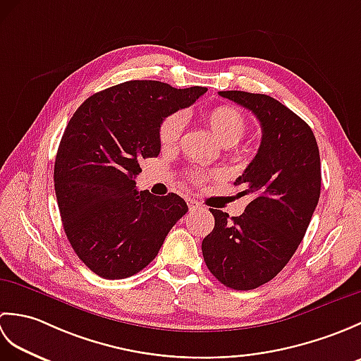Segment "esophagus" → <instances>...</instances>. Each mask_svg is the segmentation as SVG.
I'll use <instances>...</instances> for the list:
<instances>
[{
	"mask_svg": "<svg viewBox=\"0 0 361 361\" xmlns=\"http://www.w3.org/2000/svg\"><path fill=\"white\" fill-rule=\"evenodd\" d=\"M188 206L190 211H195V209H203V204L200 202H197L195 198H189L188 200Z\"/></svg>",
	"mask_w": 361,
	"mask_h": 361,
	"instance_id": "esophagus-1",
	"label": "esophagus"
}]
</instances>
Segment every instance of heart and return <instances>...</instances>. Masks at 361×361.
<instances>
[{
    "mask_svg": "<svg viewBox=\"0 0 361 361\" xmlns=\"http://www.w3.org/2000/svg\"><path fill=\"white\" fill-rule=\"evenodd\" d=\"M204 121L214 136L220 144L234 145L239 142L243 135L247 133V119L242 111L231 105H217L212 106L204 113ZM185 126V118L181 113H171L161 121L158 128V140L163 147H171L180 140V135ZM197 181H203V175H195Z\"/></svg>",
    "mask_w": 361,
    "mask_h": 361,
    "instance_id": "1",
    "label": "heart"
}]
</instances>
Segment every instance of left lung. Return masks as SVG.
I'll use <instances>...</instances> for the list:
<instances>
[{
	"label": "left lung",
	"mask_w": 361,
	"mask_h": 361,
	"mask_svg": "<svg viewBox=\"0 0 361 361\" xmlns=\"http://www.w3.org/2000/svg\"><path fill=\"white\" fill-rule=\"evenodd\" d=\"M219 94L255 114L262 141L234 183L251 202L239 217L211 209L216 225L202 251L224 286L252 290L288 264L307 231L321 192L319 150L307 122L276 99L247 91Z\"/></svg>",
	"instance_id": "8db88e82"
}]
</instances>
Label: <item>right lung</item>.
I'll list each match as a JSON object with an SVG mask.
<instances>
[{
    "instance_id": "1",
    "label": "right lung",
    "mask_w": 361,
    "mask_h": 361,
    "mask_svg": "<svg viewBox=\"0 0 361 361\" xmlns=\"http://www.w3.org/2000/svg\"><path fill=\"white\" fill-rule=\"evenodd\" d=\"M204 93L130 80L90 96L68 122L54 164L57 204L75 255L101 278L141 271L188 212L180 195L140 192L135 178L141 159L159 155L161 121Z\"/></svg>"
}]
</instances>
